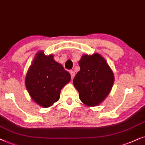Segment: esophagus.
Listing matches in <instances>:
<instances>
[{"label":"esophagus","mask_w":145,"mask_h":145,"mask_svg":"<svg viewBox=\"0 0 145 145\" xmlns=\"http://www.w3.org/2000/svg\"><path fill=\"white\" fill-rule=\"evenodd\" d=\"M70 75H71V79H74L75 75H76V73L74 72V71H70Z\"/></svg>","instance_id":"esophagus-1"}]
</instances>
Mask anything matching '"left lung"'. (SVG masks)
<instances>
[{
  "label": "left lung",
  "mask_w": 145,
  "mask_h": 145,
  "mask_svg": "<svg viewBox=\"0 0 145 145\" xmlns=\"http://www.w3.org/2000/svg\"><path fill=\"white\" fill-rule=\"evenodd\" d=\"M80 70L73 83L80 99L87 106L99 105L111 91L114 75L105 59L95 53L84 55L79 61Z\"/></svg>",
  "instance_id": "left-lung-1"
}]
</instances>
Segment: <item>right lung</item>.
I'll return each mask as SVG.
<instances>
[{
    "mask_svg": "<svg viewBox=\"0 0 145 145\" xmlns=\"http://www.w3.org/2000/svg\"><path fill=\"white\" fill-rule=\"evenodd\" d=\"M53 57L42 51L36 54L25 80L30 97L43 107H49L58 101L61 89L71 80L68 71Z\"/></svg>",
    "mask_w": 145,
    "mask_h": 145,
    "instance_id": "obj_1",
    "label": "right lung"
}]
</instances>
